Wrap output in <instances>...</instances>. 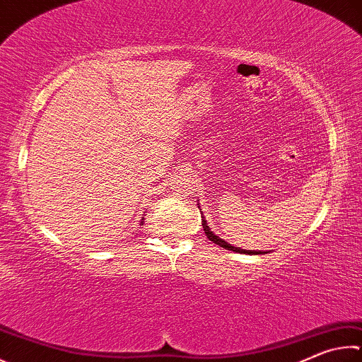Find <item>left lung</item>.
I'll list each match as a JSON object with an SVG mask.
<instances>
[{
    "mask_svg": "<svg viewBox=\"0 0 362 362\" xmlns=\"http://www.w3.org/2000/svg\"><path fill=\"white\" fill-rule=\"evenodd\" d=\"M202 218V228H204V233H206V235L209 238V240H212L214 244L220 245L223 248L226 250H231V252H235V253H245V255H262V253H267V252H255V250H244V248H239V247H233L231 244H228V242H225L223 239H220L218 235H215L212 231H210L207 223H206V218H204V215H201Z\"/></svg>",
    "mask_w": 362,
    "mask_h": 362,
    "instance_id": "left-lung-1",
    "label": "left lung"
}]
</instances>
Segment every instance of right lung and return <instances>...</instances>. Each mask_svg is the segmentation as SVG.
Here are the masks:
<instances>
[{"instance_id": "obj_1", "label": "right lung", "mask_w": 362, "mask_h": 362, "mask_svg": "<svg viewBox=\"0 0 362 362\" xmlns=\"http://www.w3.org/2000/svg\"><path fill=\"white\" fill-rule=\"evenodd\" d=\"M142 220H144V218H142ZM141 225H142V221H141Z\"/></svg>"}]
</instances>
